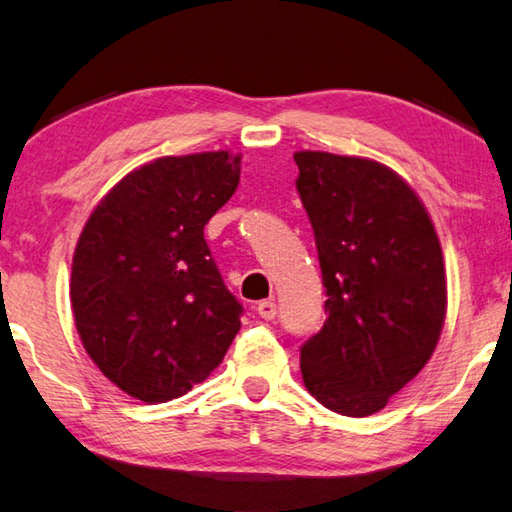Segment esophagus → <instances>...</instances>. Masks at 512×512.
Here are the masks:
<instances>
[{"label": "esophagus", "instance_id": "34e87169", "mask_svg": "<svg viewBox=\"0 0 512 512\" xmlns=\"http://www.w3.org/2000/svg\"><path fill=\"white\" fill-rule=\"evenodd\" d=\"M257 313H259V318H264V320H273L275 315H277V304H275L273 300H264V302H259V304H257Z\"/></svg>", "mask_w": 512, "mask_h": 512}]
</instances>
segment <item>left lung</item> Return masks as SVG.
<instances>
[{"label":"left lung","mask_w":512,"mask_h":512,"mask_svg":"<svg viewBox=\"0 0 512 512\" xmlns=\"http://www.w3.org/2000/svg\"><path fill=\"white\" fill-rule=\"evenodd\" d=\"M293 159L329 313L300 349L304 385L342 416L376 414L441 338L448 284L439 237L418 194L387 165L309 150Z\"/></svg>","instance_id":"8db88e82"}]
</instances>
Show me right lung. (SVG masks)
I'll return each mask as SVG.
<instances>
[{"mask_svg":"<svg viewBox=\"0 0 512 512\" xmlns=\"http://www.w3.org/2000/svg\"><path fill=\"white\" fill-rule=\"evenodd\" d=\"M241 156H163L91 212L71 264V309L89 358L143 403L188 394L241 327L203 226L235 194Z\"/></svg>","mask_w":512,"mask_h":512,"instance_id":"add662e5","label":"right lung"}]
</instances>
